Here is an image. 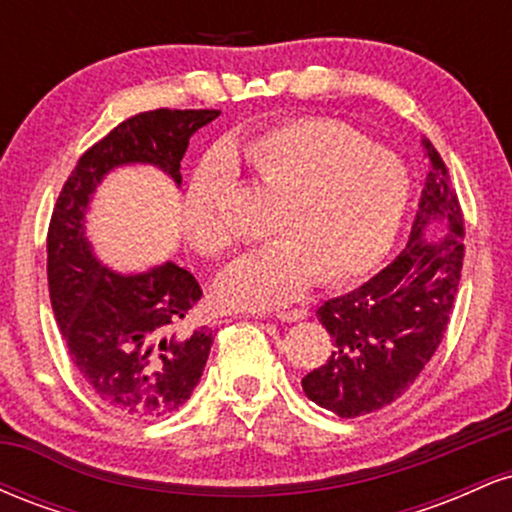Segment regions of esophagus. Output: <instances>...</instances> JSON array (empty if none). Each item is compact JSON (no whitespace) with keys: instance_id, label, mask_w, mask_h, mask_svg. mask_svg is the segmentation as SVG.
<instances>
[{"instance_id":"1","label":"esophagus","mask_w":512,"mask_h":512,"mask_svg":"<svg viewBox=\"0 0 512 512\" xmlns=\"http://www.w3.org/2000/svg\"><path fill=\"white\" fill-rule=\"evenodd\" d=\"M308 308H293V310H281V313H276V320L281 322H301L308 317Z\"/></svg>"}]
</instances>
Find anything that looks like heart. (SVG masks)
Segmentation results:
<instances>
[{"instance_id":"heart-1","label":"heart","mask_w":512,"mask_h":512,"mask_svg":"<svg viewBox=\"0 0 512 512\" xmlns=\"http://www.w3.org/2000/svg\"><path fill=\"white\" fill-rule=\"evenodd\" d=\"M276 199L267 231L274 243L240 257L216 279L223 308L269 310L291 303L310 281L344 284L368 274L395 243L411 199L404 161L366 134L325 117H303L257 134L231 151ZM233 182L223 154L199 163L185 197V238L221 257L233 248L219 195Z\"/></svg>"}]
</instances>
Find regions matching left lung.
Returning <instances> with one entry per match:
<instances>
[{
	"label": "left lung",
	"mask_w": 512,
	"mask_h": 512,
	"mask_svg": "<svg viewBox=\"0 0 512 512\" xmlns=\"http://www.w3.org/2000/svg\"><path fill=\"white\" fill-rule=\"evenodd\" d=\"M424 149L428 175L407 248L366 284L317 308L334 349L301 385L308 399L342 419L402 397L448 330L462 274L464 219L443 158L428 139ZM433 222L446 228L443 239L425 238Z\"/></svg>",
	"instance_id": "1"
}]
</instances>
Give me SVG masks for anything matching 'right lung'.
<instances>
[{"instance_id":"right-lung-1","label":"right lung","mask_w":512,"mask_h":512,"mask_svg":"<svg viewBox=\"0 0 512 512\" xmlns=\"http://www.w3.org/2000/svg\"><path fill=\"white\" fill-rule=\"evenodd\" d=\"M221 110H149L120 122L79 158L48 228L52 313L81 378L105 407L151 419L190 399L214 344L211 327H187L202 289L163 262L137 274L108 269L86 238V211L110 170L144 163L180 187L190 137Z\"/></svg>"}]
</instances>
